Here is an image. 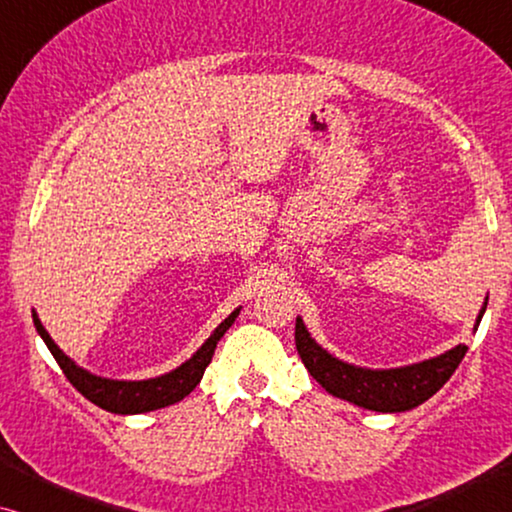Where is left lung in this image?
<instances>
[{
	"instance_id": "obj_1",
	"label": "left lung",
	"mask_w": 512,
	"mask_h": 512,
	"mask_svg": "<svg viewBox=\"0 0 512 512\" xmlns=\"http://www.w3.org/2000/svg\"><path fill=\"white\" fill-rule=\"evenodd\" d=\"M485 307L480 310L478 324ZM296 349L305 368L310 370V375L328 394L375 412H405L429 401L450 380L468 352L466 345H457L450 352L440 354L436 359L415 363V366L394 370L354 368L324 352L310 338L300 319H296Z\"/></svg>"
}]
</instances>
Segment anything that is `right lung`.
Segmentation results:
<instances>
[{"label":"right lung","mask_w":512,"mask_h":512,"mask_svg":"<svg viewBox=\"0 0 512 512\" xmlns=\"http://www.w3.org/2000/svg\"><path fill=\"white\" fill-rule=\"evenodd\" d=\"M237 312L240 310H235L219 328H216L212 338H209L205 345L193 354V359H188L184 366H179L177 370H172V373H167L163 377H156V380L144 382H116L86 373V370L76 366L72 359H67V356L60 352L58 345L51 340V335L46 333V328L41 326L37 314H34V326H37L39 335L44 338L48 349H51V354L55 356V361H58V366L62 368L67 380L72 382L90 403L100 405L102 410L116 412V415H139V412H151L165 408V405L177 403L198 387L202 373H205L209 361H212L216 342L223 338V333H226L230 326H233Z\"/></svg>","instance_id":"1"}]
</instances>
